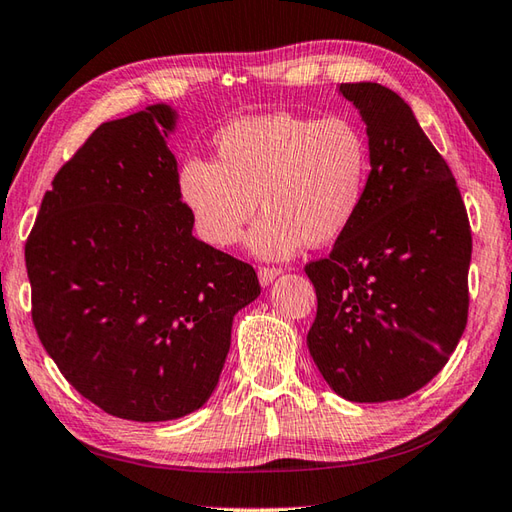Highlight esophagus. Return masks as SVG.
Masks as SVG:
<instances>
[{
    "label": "esophagus",
    "instance_id": "34e87169",
    "mask_svg": "<svg viewBox=\"0 0 512 512\" xmlns=\"http://www.w3.org/2000/svg\"><path fill=\"white\" fill-rule=\"evenodd\" d=\"M281 272H283L281 267H260L258 269V281H260V285H269L276 276H281Z\"/></svg>",
    "mask_w": 512,
    "mask_h": 512
}]
</instances>
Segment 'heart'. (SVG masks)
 <instances>
[{
  "label": "heart",
  "instance_id": "heart-1",
  "mask_svg": "<svg viewBox=\"0 0 512 512\" xmlns=\"http://www.w3.org/2000/svg\"><path fill=\"white\" fill-rule=\"evenodd\" d=\"M214 147L218 162L187 158L178 178L196 229L214 247L238 243L258 200L265 216L249 245L263 258L330 245L359 216L370 144L350 118L249 115L220 129Z\"/></svg>",
  "mask_w": 512,
  "mask_h": 512
}]
</instances>
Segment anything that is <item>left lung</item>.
Instances as JSON below:
<instances>
[{
  "mask_svg": "<svg viewBox=\"0 0 512 512\" xmlns=\"http://www.w3.org/2000/svg\"><path fill=\"white\" fill-rule=\"evenodd\" d=\"M370 138L359 216L327 258L307 347L347 401H399L441 372L468 323L472 234L455 176L410 106L376 82L341 84Z\"/></svg>",
  "mask_w": 512,
  "mask_h": 512,
  "instance_id": "left-lung-1",
  "label": "left lung"
}]
</instances>
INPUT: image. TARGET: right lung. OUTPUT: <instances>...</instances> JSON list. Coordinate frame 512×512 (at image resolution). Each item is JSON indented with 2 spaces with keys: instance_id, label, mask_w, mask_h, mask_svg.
Segmentation results:
<instances>
[{
  "instance_id": "right-lung-1",
  "label": "right lung",
  "mask_w": 512,
  "mask_h": 512,
  "mask_svg": "<svg viewBox=\"0 0 512 512\" xmlns=\"http://www.w3.org/2000/svg\"><path fill=\"white\" fill-rule=\"evenodd\" d=\"M176 113L104 122L55 173L26 240L33 325L73 388L104 412L169 421L218 385L256 269L194 238L167 147Z\"/></svg>"
}]
</instances>
